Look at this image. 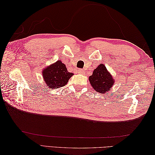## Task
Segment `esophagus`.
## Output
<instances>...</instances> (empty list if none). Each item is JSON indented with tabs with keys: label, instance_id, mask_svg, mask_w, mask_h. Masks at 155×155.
<instances>
[{
	"label": "esophagus",
	"instance_id": "obj_1",
	"mask_svg": "<svg viewBox=\"0 0 155 155\" xmlns=\"http://www.w3.org/2000/svg\"><path fill=\"white\" fill-rule=\"evenodd\" d=\"M78 73H79V74H85V71L83 70V69H81V68L78 69Z\"/></svg>",
	"mask_w": 155,
	"mask_h": 155
}]
</instances>
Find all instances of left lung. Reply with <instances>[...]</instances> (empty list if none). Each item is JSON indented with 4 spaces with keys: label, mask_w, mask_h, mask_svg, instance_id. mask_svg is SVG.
Segmentation results:
<instances>
[{
    "label": "left lung",
    "mask_w": 155,
    "mask_h": 155,
    "mask_svg": "<svg viewBox=\"0 0 155 155\" xmlns=\"http://www.w3.org/2000/svg\"><path fill=\"white\" fill-rule=\"evenodd\" d=\"M88 79L94 89L102 94L110 91L114 84L113 77L103 64H99L94 69Z\"/></svg>",
    "instance_id": "8db88e82"
}]
</instances>
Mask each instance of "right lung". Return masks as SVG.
Segmentation results:
<instances>
[{
    "instance_id": "right-lung-1",
    "label": "right lung",
    "mask_w": 155,
    "mask_h": 155,
    "mask_svg": "<svg viewBox=\"0 0 155 155\" xmlns=\"http://www.w3.org/2000/svg\"><path fill=\"white\" fill-rule=\"evenodd\" d=\"M72 75L73 73L68 72L65 64L61 61H57L42 71L45 83L50 88H58L65 86Z\"/></svg>"
}]
</instances>
